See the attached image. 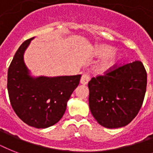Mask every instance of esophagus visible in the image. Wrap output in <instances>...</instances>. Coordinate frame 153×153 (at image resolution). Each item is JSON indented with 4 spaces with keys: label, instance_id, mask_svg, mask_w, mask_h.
<instances>
[{
    "label": "esophagus",
    "instance_id": "obj_1",
    "mask_svg": "<svg viewBox=\"0 0 153 153\" xmlns=\"http://www.w3.org/2000/svg\"><path fill=\"white\" fill-rule=\"evenodd\" d=\"M90 79H91V77H90L88 74H84L82 75L80 82L82 84H83V85H86V84L88 83V82L90 81Z\"/></svg>",
    "mask_w": 153,
    "mask_h": 153
}]
</instances>
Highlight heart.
<instances>
[{"instance_id":"b5f03b06","label":"heart","mask_w":153,"mask_h":153,"mask_svg":"<svg viewBox=\"0 0 153 153\" xmlns=\"http://www.w3.org/2000/svg\"><path fill=\"white\" fill-rule=\"evenodd\" d=\"M94 55L98 58H104L102 62L97 66L96 71L101 73L107 71L118 59L119 54L117 51L113 50L111 47L101 44L97 45L94 48Z\"/></svg>"}]
</instances>
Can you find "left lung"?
Wrapping results in <instances>:
<instances>
[{
  "label": "left lung",
  "mask_w": 153,
  "mask_h": 153,
  "mask_svg": "<svg viewBox=\"0 0 153 153\" xmlns=\"http://www.w3.org/2000/svg\"><path fill=\"white\" fill-rule=\"evenodd\" d=\"M146 86L147 72L142 62L114 64L104 74L89 82L91 114L105 128L127 126L141 108Z\"/></svg>",
  "instance_id": "8db88e82"
}]
</instances>
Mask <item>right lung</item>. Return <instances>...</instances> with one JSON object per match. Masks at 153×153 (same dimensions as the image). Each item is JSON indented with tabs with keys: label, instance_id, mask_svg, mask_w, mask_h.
Returning <instances> with one entry per match:
<instances>
[{
	"label": "right lung",
	"instance_id": "1",
	"mask_svg": "<svg viewBox=\"0 0 153 153\" xmlns=\"http://www.w3.org/2000/svg\"><path fill=\"white\" fill-rule=\"evenodd\" d=\"M33 38L25 40L16 52L8 67L7 87L16 115L28 126L45 128L62 118L67 101L79 86L81 74L32 78L23 56Z\"/></svg>",
	"mask_w": 153,
	"mask_h": 153
}]
</instances>
